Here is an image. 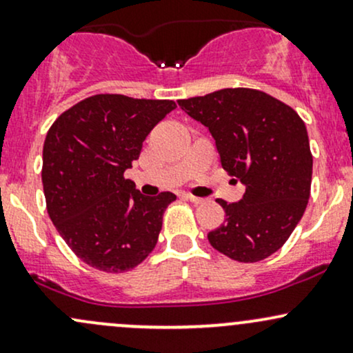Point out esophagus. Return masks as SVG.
<instances>
[{"instance_id": "1", "label": "esophagus", "mask_w": 353, "mask_h": 353, "mask_svg": "<svg viewBox=\"0 0 353 353\" xmlns=\"http://www.w3.org/2000/svg\"><path fill=\"white\" fill-rule=\"evenodd\" d=\"M183 199L188 200V202H192V203H196V205H199V203H203V199H199V196H193V195H190V193H185Z\"/></svg>"}]
</instances>
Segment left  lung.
Segmentation results:
<instances>
[{
  "label": "left lung",
  "mask_w": 353,
  "mask_h": 353,
  "mask_svg": "<svg viewBox=\"0 0 353 353\" xmlns=\"http://www.w3.org/2000/svg\"><path fill=\"white\" fill-rule=\"evenodd\" d=\"M178 105L208 128L222 168L245 187L239 202L219 200L225 223L208 232L219 252L257 263L288 241L308 205L313 157L294 109L256 89H222Z\"/></svg>",
  "instance_id": "1"
}]
</instances>
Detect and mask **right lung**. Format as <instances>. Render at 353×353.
Returning a JSON list of instances; mask_svg holds the SVG:
<instances>
[{"label": "right lung", "instance_id": "obj_1", "mask_svg": "<svg viewBox=\"0 0 353 353\" xmlns=\"http://www.w3.org/2000/svg\"><path fill=\"white\" fill-rule=\"evenodd\" d=\"M173 101L97 94L62 112L43 143L52 222L75 256L104 272L136 268L154 249L172 192L145 196L124 172Z\"/></svg>", "mask_w": 353, "mask_h": 353}]
</instances>
